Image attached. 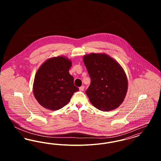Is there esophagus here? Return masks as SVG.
Here are the masks:
<instances>
[{
  "label": "esophagus",
  "instance_id": "esophagus-1",
  "mask_svg": "<svg viewBox=\"0 0 161 161\" xmlns=\"http://www.w3.org/2000/svg\"><path fill=\"white\" fill-rule=\"evenodd\" d=\"M84 86H81V87L79 88V89H80V91H84Z\"/></svg>",
  "mask_w": 161,
  "mask_h": 161
}]
</instances>
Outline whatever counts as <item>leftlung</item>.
I'll return each instance as SVG.
<instances>
[{
  "label": "left lung",
  "mask_w": 161,
  "mask_h": 161,
  "mask_svg": "<svg viewBox=\"0 0 161 161\" xmlns=\"http://www.w3.org/2000/svg\"><path fill=\"white\" fill-rule=\"evenodd\" d=\"M83 60L91 78L86 93L92 105L104 112L118 108L128 89V80L121 66L104 53L87 54Z\"/></svg>",
  "instance_id": "8db88e82"
}]
</instances>
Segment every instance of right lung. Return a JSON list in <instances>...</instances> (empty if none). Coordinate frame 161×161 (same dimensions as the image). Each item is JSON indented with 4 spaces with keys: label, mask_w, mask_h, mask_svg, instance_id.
Returning <instances> with one entry per match:
<instances>
[{
    "label": "right lung",
    "mask_w": 161,
    "mask_h": 161,
    "mask_svg": "<svg viewBox=\"0 0 161 161\" xmlns=\"http://www.w3.org/2000/svg\"><path fill=\"white\" fill-rule=\"evenodd\" d=\"M72 61L64 56L48 58L38 68L34 77L33 93L44 108L57 110L66 106L79 89L69 74Z\"/></svg>",
    "instance_id": "add662e5"
}]
</instances>
